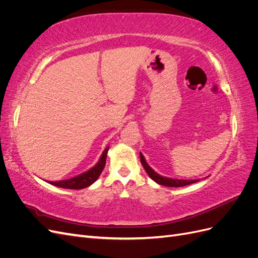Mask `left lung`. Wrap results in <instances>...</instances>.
I'll list each match as a JSON object with an SVG mask.
<instances>
[{"mask_svg":"<svg viewBox=\"0 0 258 258\" xmlns=\"http://www.w3.org/2000/svg\"><path fill=\"white\" fill-rule=\"evenodd\" d=\"M140 159H141V163L143 168L145 169L146 173L148 174L153 181H155L159 185H163V186H168V187H182V186H186L189 185L192 183L198 182L199 179H177V178H171V177H167V176H162L160 174H158L157 172L148 166V163L146 162L144 156L142 155V153H140Z\"/></svg>","mask_w":258,"mask_h":258,"instance_id":"1","label":"left lung"}]
</instances>
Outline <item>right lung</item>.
<instances>
[{
    "label": "right lung",
    "instance_id": "1",
    "mask_svg": "<svg viewBox=\"0 0 258 258\" xmlns=\"http://www.w3.org/2000/svg\"><path fill=\"white\" fill-rule=\"evenodd\" d=\"M108 147L110 146H107L103 151L99 161L96 163V166H93L91 169L86 171V172L71 178L63 179V181H58V182L47 181V182L51 185L61 187V188H69V189H83V188H86V187L90 186L91 184H93L97 181L101 172H102L104 169Z\"/></svg>",
    "mask_w": 258,
    "mask_h": 258
}]
</instances>
